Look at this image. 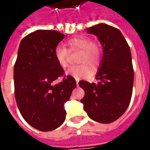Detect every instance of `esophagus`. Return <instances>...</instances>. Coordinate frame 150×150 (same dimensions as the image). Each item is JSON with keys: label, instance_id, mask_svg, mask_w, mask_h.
Wrapping results in <instances>:
<instances>
[{"label": "esophagus", "instance_id": "obj_1", "mask_svg": "<svg viewBox=\"0 0 150 150\" xmlns=\"http://www.w3.org/2000/svg\"><path fill=\"white\" fill-rule=\"evenodd\" d=\"M76 85L79 86V79H76Z\"/></svg>", "mask_w": 150, "mask_h": 150}]
</instances>
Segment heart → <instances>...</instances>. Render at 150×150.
I'll return each mask as SVG.
<instances>
[{"label": "heart", "mask_w": 150, "mask_h": 150, "mask_svg": "<svg viewBox=\"0 0 150 150\" xmlns=\"http://www.w3.org/2000/svg\"><path fill=\"white\" fill-rule=\"evenodd\" d=\"M64 46H59L54 50V57L61 67H68L69 52L80 51L78 62L80 65L72 66L67 70V74L75 79L88 77L92 68H97L100 65L104 55V49L101 43L95 42L88 37L73 38L67 41Z\"/></svg>", "instance_id": "b5f03b06"}]
</instances>
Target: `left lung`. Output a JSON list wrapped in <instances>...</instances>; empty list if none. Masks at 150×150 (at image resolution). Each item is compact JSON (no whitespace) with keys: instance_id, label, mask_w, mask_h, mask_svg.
<instances>
[{"instance_id":"obj_1","label":"left lung","mask_w":150,"mask_h":150,"mask_svg":"<svg viewBox=\"0 0 150 150\" xmlns=\"http://www.w3.org/2000/svg\"><path fill=\"white\" fill-rule=\"evenodd\" d=\"M88 32L97 36L104 55L96 75L98 83L79 82L85 92L80 101L91 119L108 124L122 116L131 101L134 71L130 48L121 32L107 24L88 28Z\"/></svg>"}]
</instances>
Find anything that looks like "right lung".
<instances>
[{"mask_svg": "<svg viewBox=\"0 0 150 150\" xmlns=\"http://www.w3.org/2000/svg\"><path fill=\"white\" fill-rule=\"evenodd\" d=\"M65 37L56 30H39L21 40L13 70L14 94L18 109L34 129L47 132L59 128L66 119L65 102L76 87L75 79L65 75L54 50ZM59 77L60 83H52Z\"/></svg>", "mask_w": 150, "mask_h": 150, "instance_id": "add662e5", "label": "right lung"}]
</instances>
